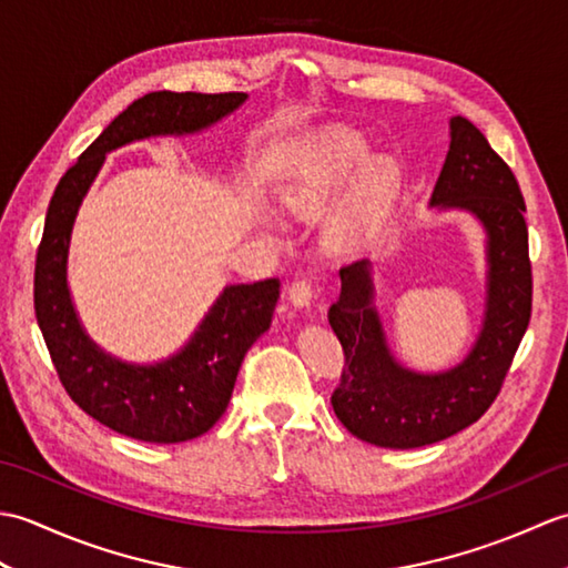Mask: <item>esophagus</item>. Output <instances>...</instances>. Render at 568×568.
<instances>
[{
  "label": "esophagus",
  "instance_id": "obj_1",
  "mask_svg": "<svg viewBox=\"0 0 568 568\" xmlns=\"http://www.w3.org/2000/svg\"><path fill=\"white\" fill-rule=\"evenodd\" d=\"M287 300H291V303L297 310L310 307V303H312V283L305 281V277H303V281H295L291 285V291H287Z\"/></svg>",
  "mask_w": 568,
  "mask_h": 568
}]
</instances>
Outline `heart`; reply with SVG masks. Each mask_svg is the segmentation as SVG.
<instances>
[{"label":"heart","instance_id":"1","mask_svg":"<svg viewBox=\"0 0 568 568\" xmlns=\"http://www.w3.org/2000/svg\"><path fill=\"white\" fill-rule=\"evenodd\" d=\"M354 176L357 183L332 212L322 232L324 248L336 258L356 256L376 239L400 192L397 165L388 159L373 161L371 146L356 134H334L322 139L315 151L275 187L277 210L291 220L312 222L339 200ZM256 224L265 234L275 232L268 214H256Z\"/></svg>","mask_w":568,"mask_h":568}]
</instances>
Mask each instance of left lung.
Here are the masks:
<instances>
[{
  "instance_id": "left-lung-1",
  "label": "left lung",
  "mask_w": 568,
  "mask_h": 568,
  "mask_svg": "<svg viewBox=\"0 0 568 568\" xmlns=\"http://www.w3.org/2000/svg\"><path fill=\"white\" fill-rule=\"evenodd\" d=\"M449 139L429 207L468 212L486 234V305L474 346L446 371L403 366L385 336L368 258L339 271L342 295L329 307L346 356L332 407L354 437L385 449H415L474 425L496 400L532 312L520 185L468 119H449Z\"/></svg>"
}]
</instances>
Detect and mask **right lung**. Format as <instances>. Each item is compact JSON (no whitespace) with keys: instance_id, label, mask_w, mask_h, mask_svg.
Masks as SVG:
<instances>
[{"instance_id":"1","label":"right lung","mask_w":568,"mask_h":568,"mask_svg":"<svg viewBox=\"0 0 568 568\" xmlns=\"http://www.w3.org/2000/svg\"><path fill=\"white\" fill-rule=\"evenodd\" d=\"M246 100V92L143 94L60 178L48 204L36 256V320L68 395L90 417L131 439L178 444L214 427L232 397L241 361L271 327L281 283L268 277L226 285L175 354L134 364L104 352L82 327L68 285L72 226L106 153L143 139L202 134Z\"/></svg>"}]
</instances>
